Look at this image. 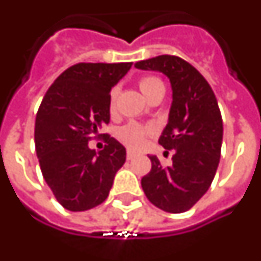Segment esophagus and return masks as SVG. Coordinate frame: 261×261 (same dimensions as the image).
I'll return each instance as SVG.
<instances>
[{"label":"esophagus","instance_id":"obj_1","mask_svg":"<svg viewBox=\"0 0 261 261\" xmlns=\"http://www.w3.org/2000/svg\"><path fill=\"white\" fill-rule=\"evenodd\" d=\"M136 156V152H133V151H127V160H133Z\"/></svg>","mask_w":261,"mask_h":261}]
</instances>
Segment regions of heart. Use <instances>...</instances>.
<instances>
[{
    "label": "heart",
    "instance_id": "1",
    "mask_svg": "<svg viewBox=\"0 0 261 261\" xmlns=\"http://www.w3.org/2000/svg\"><path fill=\"white\" fill-rule=\"evenodd\" d=\"M138 87L143 93L144 96L149 99L152 97L154 94L158 93L165 92V87L161 80L155 77V76H144L141 79L138 80ZM117 99H118V89L117 87H113L109 94V109L110 112L114 113L117 109ZM152 133V127L151 125H141L137 124V123H130V124L121 127L117 131L118 140L121 143H124L127 147L130 148H140L145 141V137L149 136Z\"/></svg>",
    "mask_w": 261,
    "mask_h": 261
}]
</instances>
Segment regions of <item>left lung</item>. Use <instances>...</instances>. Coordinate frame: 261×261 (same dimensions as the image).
<instances>
[{"label": "left lung", "instance_id": "obj_1", "mask_svg": "<svg viewBox=\"0 0 261 261\" xmlns=\"http://www.w3.org/2000/svg\"><path fill=\"white\" fill-rule=\"evenodd\" d=\"M137 69L156 70L171 82L172 105L168 124L158 143L172 164L164 167L149 155L151 171L141 187L148 200L169 213L187 212L206 194L219 165L223 121L212 87L191 63L172 55L137 62Z\"/></svg>", "mask_w": 261, "mask_h": 261}]
</instances>
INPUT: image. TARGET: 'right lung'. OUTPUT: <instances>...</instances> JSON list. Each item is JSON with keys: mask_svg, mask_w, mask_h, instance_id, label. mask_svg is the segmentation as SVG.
<instances>
[{"mask_svg": "<svg viewBox=\"0 0 261 261\" xmlns=\"http://www.w3.org/2000/svg\"><path fill=\"white\" fill-rule=\"evenodd\" d=\"M131 65H73L55 80L39 106L36 155L48 187L67 211L83 212L103 203L125 162V148L116 138L107 137L99 152L89 148V141L110 123L109 94Z\"/></svg>", "mask_w": 261, "mask_h": 261, "instance_id": "obj_1", "label": "right lung"}]
</instances>
